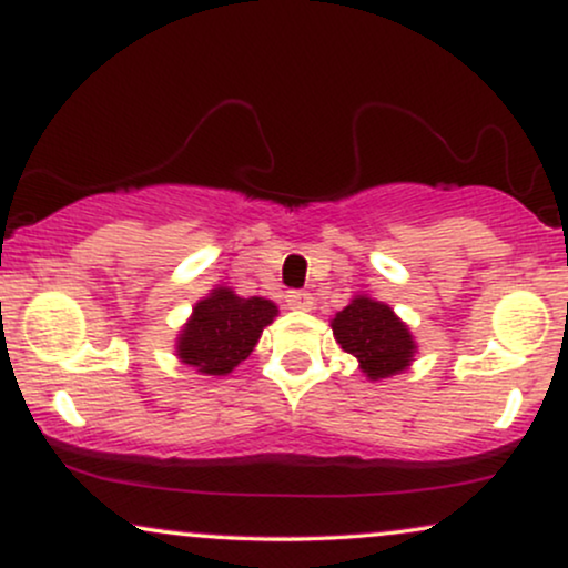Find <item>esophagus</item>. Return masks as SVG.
Here are the masks:
<instances>
[{"mask_svg":"<svg viewBox=\"0 0 568 568\" xmlns=\"http://www.w3.org/2000/svg\"><path fill=\"white\" fill-rule=\"evenodd\" d=\"M285 302H288L291 310H298V312H310L312 310V293L306 291H288L285 293Z\"/></svg>","mask_w":568,"mask_h":568,"instance_id":"esophagus-1","label":"esophagus"}]
</instances>
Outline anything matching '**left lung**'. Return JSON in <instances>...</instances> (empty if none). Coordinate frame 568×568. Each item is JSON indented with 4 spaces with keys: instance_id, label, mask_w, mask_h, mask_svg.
Here are the masks:
<instances>
[{
    "instance_id": "8db88e82",
    "label": "left lung",
    "mask_w": 568,
    "mask_h": 568,
    "mask_svg": "<svg viewBox=\"0 0 568 568\" xmlns=\"http://www.w3.org/2000/svg\"><path fill=\"white\" fill-rule=\"evenodd\" d=\"M336 342L357 357L368 379H387L410 366L416 342L408 325L384 302L355 296L331 321Z\"/></svg>"
}]
</instances>
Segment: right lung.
<instances>
[{
  "instance_id": "add662e5",
  "label": "right lung",
  "mask_w": 568,
  "mask_h": 568,
  "mask_svg": "<svg viewBox=\"0 0 568 568\" xmlns=\"http://www.w3.org/2000/svg\"><path fill=\"white\" fill-rule=\"evenodd\" d=\"M275 317L277 306L270 298H243L232 288H213L211 296L194 304L192 317L175 342V355L200 374H232Z\"/></svg>"
}]
</instances>
